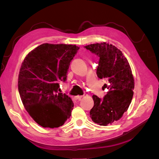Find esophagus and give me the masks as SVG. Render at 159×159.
<instances>
[{"label": "esophagus", "instance_id": "1", "mask_svg": "<svg viewBox=\"0 0 159 159\" xmlns=\"http://www.w3.org/2000/svg\"><path fill=\"white\" fill-rule=\"evenodd\" d=\"M81 98H82V96H81V95H78V96H75L74 99L75 100H80Z\"/></svg>", "mask_w": 159, "mask_h": 159}]
</instances>
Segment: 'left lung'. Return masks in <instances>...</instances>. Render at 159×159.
Listing matches in <instances>:
<instances>
[{"label": "left lung", "instance_id": "left-lung-1", "mask_svg": "<svg viewBox=\"0 0 159 159\" xmlns=\"http://www.w3.org/2000/svg\"><path fill=\"white\" fill-rule=\"evenodd\" d=\"M85 48L99 57L98 78L107 80V84L103 85L109 89L107 95L103 99L93 95L94 105L89 112L94 123L106 126L121 119L131 104L134 87L131 68L122 52L109 43H96Z\"/></svg>", "mask_w": 159, "mask_h": 159}]
</instances>
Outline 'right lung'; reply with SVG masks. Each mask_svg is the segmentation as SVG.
<instances>
[{
  "mask_svg": "<svg viewBox=\"0 0 159 159\" xmlns=\"http://www.w3.org/2000/svg\"><path fill=\"white\" fill-rule=\"evenodd\" d=\"M80 48L71 44L45 43L30 52L22 61L18 87L24 107L40 126L56 128L71 116L74 103L58 92L70 62Z\"/></svg>",
  "mask_w": 159,
  "mask_h": 159,
  "instance_id": "add662e5",
  "label": "right lung"
}]
</instances>
